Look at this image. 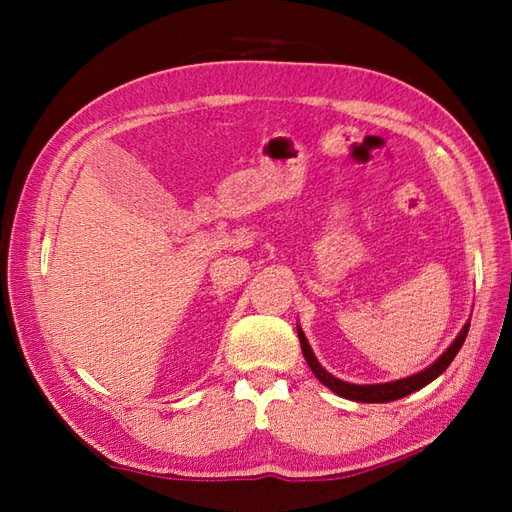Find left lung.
<instances>
[{"mask_svg":"<svg viewBox=\"0 0 512 512\" xmlns=\"http://www.w3.org/2000/svg\"><path fill=\"white\" fill-rule=\"evenodd\" d=\"M468 331H470V322L466 324V327L461 329V333L457 335L455 342L448 346V350L440 356V359L429 365L425 371H418V374L410 376V378H404V380H395V382H386V384H350V382H344L339 380L335 376H331L327 369H324L318 359L314 356L312 348H309L307 339L301 331V327H297V333H299V342H301V350H303V356L307 365L312 367V371L316 374V378L324 384L329 386V389L333 393H337L339 397H346V399H352V401H363V404H386V401H395V399H401L406 397L418 389H423L425 384H429L431 380H436L442 371L453 363V359L457 356V352L461 350L463 342H466L468 337Z\"/></svg>","mask_w":512,"mask_h":512,"instance_id":"obj_1","label":"left lung"}]
</instances>
